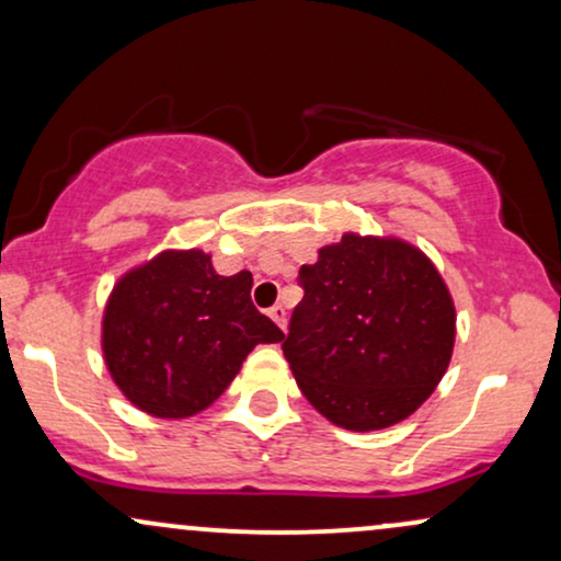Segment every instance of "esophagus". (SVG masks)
I'll use <instances>...</instances> for the list:
<instances>
[{
  "label": "esophagus",
  "instance_id": "34e87169",
  "mask_svg": "<svg viewBox=\"0 0 561 561\" xmlns=\"http://www.w3.org/2000/svg\"><path fill=\"white\" fill-rule=\"evenodd\" d=\"M268 316H272L274 323H276V327H279V329L287 327V310L282 308V306H274L272 310H268Z\"/></svg>",
  "mask_w": 561,
  "mask_h": 561
}]
</instances>
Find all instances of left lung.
<instances>
[{"mask_svg":"<svg viewBox=\"0 0 561 561\" xmlns=\"http://www.w3.org/2000/svg\"><path fill=\"white\" fill-rule=\"evenodd\" d=\"M302 300L282 350L306 400L336 426H394L449 366L455 306L426 255L400 240L345 234L300 266Z\"/></svg>","mask_w":561,"mask_h":561,"instance_id":"8db88e82","label":"left lung"}]
</instances>
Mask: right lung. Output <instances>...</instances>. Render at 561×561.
<instances>
[{
    "mask_svg": "<svg viewBox=\"0 0 561 561\" xmlns=\"http://www.w3.org/2000/svg\"><path fill=\"white\" fill-rule=\"evenodd\" d=\"M253 276H221L201 251L161 253L114 287L104 357L135 408L187 417L229 387L255 345L282 329L251 300Z\"/></svg>",
    "mask_w": 561,
    "mask_h": 561,
    "instance_id": "right-lung-1",
    "label": "right lung"
}]
</instances>
